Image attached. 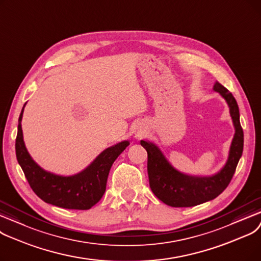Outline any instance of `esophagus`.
Instances as JSON below:
<instances>
[{"instance_id": "esophagus-1", "label": "esophagus", "mask_w": 261, "mask_h": 261, "mask_svg": "<svg viewBox=\"0 0 261 261\" xmlns=\"http://www.w3.org/2000/svg\"><path fill=\"white\" fill-rule=\"evenodd\" d=\"M141 134H142V132H140V133L138 134V136H141Z\"/></svg>"}]
</instances>
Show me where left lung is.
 <instances>
[{"instance_id":"1","label":"left lung","mask_w":261,"mask_h":261,"mask_svg":"<svg viewBox=\"0 0 261 261\" xmlns=\"http://www.w3.org/2000/svg\"><path fill=\"white\" fill-rule=\"evenodd\" d=\"M214 90L226 101L234 127L228 158L218 173L212 176L184 174L173 167L160 148L153 142L141 140L147 152V174L153 193L171 207H192L212 201L226 189L243 152V130L240 125L239 107L232 94L216 82Z\"/></svg>"}]
</instances>
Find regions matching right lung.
<instances>
[{
    "mask_svg": "<svg viewBox=\"0 0 261 261\" xmlns=\"http://www.w3.org/2000/svg\"><path fill=\"white\" fill-rule=\"evenodd\" d=\"M25 105L27 103L19 117L16 155L31 188L47 204L66 209H90L102 198L110 168L118 156L129 145V142L124 140L107 147L77 174L71 176L54 174L35 163L27 150L21 125Z\"/></svg>",
    "mask_w": 261,
    "mask_h": 261,
    "instance_id": "right-lung-1",
    "label": "right lung"
}]
</instances>
